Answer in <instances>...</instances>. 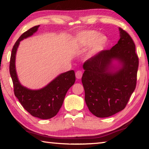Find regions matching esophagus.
Wrapping results in <instances>:
<instances>
[{
	"label": "esophagus",
	"mask_w": 149,
	"mask_h": 149,
	"mask_svg": "<svg viewBox=\"0 0 149 149\" xmlns=\"http://www.w3.org/2000/svg\"><path fill=\"white\" fill-rule=\"evenodd\" d=\"M82 75H83V73L81 70H78V71L75 72V77H76V78L78 79H80L81 78Z\"/></svg>",
	"instance_id": "1"
}]
</instances>
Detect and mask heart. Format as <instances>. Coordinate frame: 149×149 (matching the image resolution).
Segmentation results:
<instances>
[{"label":"heart","instance_id":"obj_1","mask_svg":"<svg viewBox=\"0 0 149 149\" xmlns=\"http://www.w3.org/2000/svg\"><path fill=\"white\" fill-rule=\"evenodd\" d=\"M107 42V37L94 30H86L79 32L75 35L73 41V47L75 50H83L91 45L86 54L87 58H90L104 48Z\"/></svg>","mask_w":149,"mask_h":149}]
</instances>
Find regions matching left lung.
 Segmentation results:
<instances>
[{
  "instance_id": "8db88e82",
  "label": "left lung",
  "mask_w": 149,
  "mask_h": 149,
  "mask_svg": "<svg viewBox=\"0 0 149 149\" xmlns=\"http://www.w3.org/2000/svg\"><path fill=\"white\" fill-rule=\"evenodd\" d=\"M119 31L117 44L100 51L83 65L85 102L98 118L109 117L124 109L136 87L139 58L135 45L127 32L120 27Z\"/></svg>"
}]
</instances>
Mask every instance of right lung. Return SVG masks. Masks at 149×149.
<instances>
[{
  "label": "right lung",
  "instance_id": "1",
  "mask_svg": "<svg viewBox=\"0 0 149 149\" xmlns=\"http://www.w3.org/2000/svg\"><path fill=\"white\" fill-rule=\"evenodd\" d=\"M39 26L31 27L24 33L14 44L10 62V74L14 85V95L25 110L33 116L40 119H50L58 112L68 89L74 84V70L66 72L50 81L43 88L32 90L20 84L16 70V55L19 42L37 32Z\"/></svg>",
  "mask_w": 149,
  "mask_h": 149
}]
</instances>
